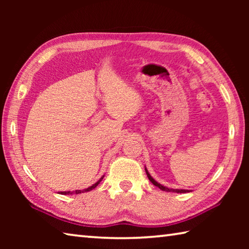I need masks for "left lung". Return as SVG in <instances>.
<instances>
[{
    "mask_svg": "<svg viewBox=\"0 0 249 249\" xmlns=\"http://www.w3.org/2000/svg\"><path fill=\"white\" fill-rule=\"evenodd\" d=\"M145 171H146L147 177H148V179L150 180V182L153 183L154 185H156V187H158V188L160 189V190L167 191V192H177V193H187V192H190V190H183V189H171V188H167V187H165V185L158 183L157 181H156V180L153 178V177H151V176L149 175V172H148V170L146 169V168H145Z\"/></svg>",
    "mask_w": 249,
    "mask_h": 249,
    "instance_id": "8db88e82",
    "label": "left lung"
}]
</instances>
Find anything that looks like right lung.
<instances>
[{"mask_svg": "<svg viewBox=\"0 0 249 249\" xmlns=\"http://www.w3.org/2000/svg\"><path fill=\"white\" fill-rule=\"evenodd\" d=\"M104 177V176H103ZM103 177L102 178H101L98 182H95L93 185H91V187H89V188H87V189H83V190H75V191H62V192H60L61 195H79V193H84V192H88V191H91V190H93V189L96 187V185H98L101 181H102V179H103Z\"/></svg>", "mask_w": 249, "mask_h": 249, "instance_id": "right-lung-1", "label": "right lung"}]
</instances>
